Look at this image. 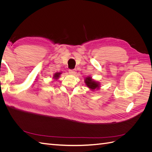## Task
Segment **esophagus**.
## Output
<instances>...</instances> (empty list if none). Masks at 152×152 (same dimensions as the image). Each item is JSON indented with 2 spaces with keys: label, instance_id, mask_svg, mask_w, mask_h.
Wrapping results in <instances>:
<instances>
[{
  "label": "esophagus",
  "instance_id": "esophagus-1",
  "mask_svg": "<svg viewBox=\"0 0 152 152\" xmlns=\"http://www.w3.org/2000/svg\"><path fill=\"white\" fill-rule=\"evenodd\" d=\"M68 72L72 75H75V73H76V70H72V69H70V70H68Z\"/></svg>",
  "mask_w": 152,
  "mask_h": 152
}]
</instances>
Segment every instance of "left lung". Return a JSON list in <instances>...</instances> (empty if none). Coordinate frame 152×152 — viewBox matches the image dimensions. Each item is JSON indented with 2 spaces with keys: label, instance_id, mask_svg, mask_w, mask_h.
<instances>
[{
  "label": "left lung",
  "instance_id": "1",
  "mask_svg": "<svg viewBox=\"0 0 152 152\" xmlns=\"http://www.w3.org/2000/svg\"><path fill=\"white\" fill-rule=\"evenodd\" d=\"M85 83L87 86L89 87L92 90H94L95 89H98L99 87V84L98 82L94 81L91 79V77H87L85 80Z\"/></svg>",
  "mask_w": 152,
  "mask_h": 152
}]
</instances>
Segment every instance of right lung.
<instances>
[{"label": "right lung", "instance_id": "obj_1", "mask_svg": "<svg viewBox=\"0 0 152 152\" xmlns=\"http://www.w3.org/2000/svg\"><path fill=\"white\" fill-rule=\"evenodd\" d=\"M60 74H61V73H56L54 75V78H55V79H58Z\"/></svg>", "mask_w": 152, "mask_h": 152}]
</instances>
